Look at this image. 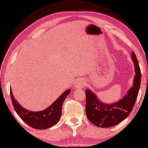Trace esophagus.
<instances>
[{"label": "esophagus", "instance_id": "1", "mask_svg": "<svg viewBox=\"0 0 148 148\" xmlns=\"http://www.w3.org/2000/svg\"><path fill=\"white\" fill-rule=\"evenodd\" d=\"M86 84V81L83 79H79L76 82L75 84V87L77 88H83V87L85 86Z\"/></svg>", "mask_w": 148, "mask_h": 148}]
</instances>
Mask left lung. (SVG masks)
Here are the masks:
<instances>
[{
  "label": "left lung",
  "instance_id": "8db88e82",
  "mask_svg": "<svg viewBox=\"0 0 148 148\" xmlns=\"http://www.w3.org/2000/svg\"><path fill=\"white\" fill-rule=\"evenodd\" d=\"M132 60L135 68L134 83L119 101L111 104L104 103L99 100L90 89L85 90L87 118L96 127L108 128L118 125L129 115L134 108L141 83V71L136 56L133 52Z\"/></svg>",
  "mask_w": 148,
  "mask_h": 148
}]
</instances>
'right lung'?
I'll return each instance as SVG.
<instances>
[{
	"mask_svg": "<svg viewBox=\"0 0 148 148\" xmlns=\"http://www.w3.org/2000/svg\"><path fill=\"white\" fill-rule=\"evenodd\" d=\"M71 92L67 89L51 106L40 111H31L23 108L14 98L10 88V96L16 112L26 124L35 129H47L57 124L62 115L63 103L67 96Z\"/></svg>",
	"mask_w": 148,
	"mask_h": 148,
	"instance_id": "1",
	"label": "right lung"
}]
</instances>
